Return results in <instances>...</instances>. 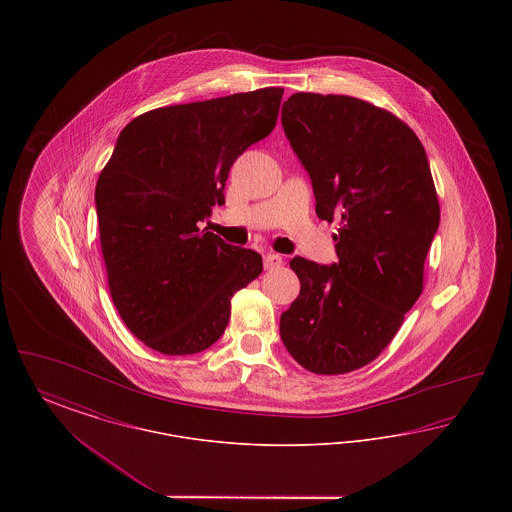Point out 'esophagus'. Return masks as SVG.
Returning a JSON list of instances; mask_svg holds the SVG:
<instances>
[{"label": "esophagus", "mask_w": 512, "mask_h": 512, "mask_svg": "<svg viewBox=\"0 0 512 512\" xmlns=\"http://www.w3.org/2000/svg\"><path fill=\"white\" fill-rule=\"evenodd\" d=\"M282 255L278 253H265V268H278L282 265Z\"/></svg>", "instance_id": "1"}]
</instances>
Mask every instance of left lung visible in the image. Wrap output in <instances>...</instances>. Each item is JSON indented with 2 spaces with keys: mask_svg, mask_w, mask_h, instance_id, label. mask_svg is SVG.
Listing matches in <instances>:
<instances>
[{
  "mask_svg": "<svg viewBox=\"0 0 512 512\" xmlns=\"http://www.w3.org/2000/svg\"><path fill=\"white\" fill-rule=\"evenodd\" d=\"M282 126L311 176L318 219L341 226L338 263L290 261L301 292L280 338L311 372H351L386 349L422 293L439 226L428 157L405 122L349 96L293 94Z\"/></svg>",
  "mask_w": 512,
  "mask_h": 512,
  "instance_id": "obj_1",
  "label": "left lung"
}]
</instances>
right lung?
<instances>
[{"label": "right lung", "mask_w": 512, "mask_h": 512, "mask_svg": "<svg viewBox=\"0 0 512 512\" xmlns=\"http://www.w3.org/2000/svg\"><path fill=\"white\" fill-rule=\"evenodd\" d=\"M284 88L147 111L122 128L99 174L96 211L113 303L165 355L224 334L232 295L263 272L257 251L201 228L230 167L276 126Z\"/></svg>", "instance_id": "obj_1"}]
</instances>
